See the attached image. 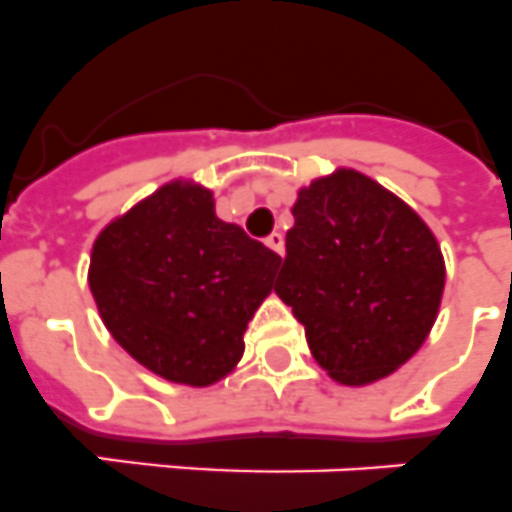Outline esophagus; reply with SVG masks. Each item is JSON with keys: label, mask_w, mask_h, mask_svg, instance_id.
Wrapping results in <instances>:
<instances>
[{"label": "esophagus", "mask_w": 512, "mask_h": 512, "mask_svg": "<svg viewBox=\"0 0 512 512\" xmlns=\"http://www.w3.org/2000/svg\"><path fill=\"white\" fill-rule=\"evenodd\" d=\"M265 244H268L273 252H278V255H283V249H286V247H283V234H278V231H273V234L265 239Z\"/></svg>", "instance_id": "esophagus-1"}]
</instances>
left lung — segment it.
Masks as SVG:
<instances>
[{
  "instance_id": "1",
  "label": "left lung",
  "mask_w": 512,
  "mask_h": 512,
  "mask_svg": "<svg viewBox=\"0 0 512 512\" xmlns=\"http://www.w3.org/2000/svg\"><path fill=\"white\" fill-rule=\"evenodd\" d=\"M442 286L432 231L377 182L338 171L299 192L276 294L333 380L364 385L414 356Z\"/></svg>"
}]
</instances>
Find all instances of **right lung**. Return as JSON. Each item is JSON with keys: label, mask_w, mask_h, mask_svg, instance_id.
<instances>
[{"label": "right lung", "mask_w": 512, "mask_h": 512, "mask_svg": "<svg viewBox=\"0 0 512 512\" xmlns=\"http://www.w3.org/2000/svg\"><path fill=\"white\" fill-rule=\"evenodd\" d=\"M281 257L223 223L203 187L171 182L101 231L88 283L132 359L203 388L244 354V330Z\"/></svg>", "instance_id": "add662e5"}]
</instances>
